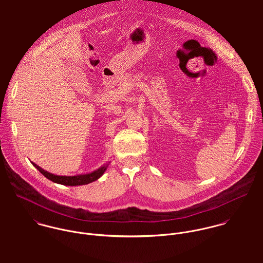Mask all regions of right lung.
<instances>
[{"label":"right lung","mask_w":263,"mask_h":263,"mask_svg":"<svg viewBox=\"0 0 263 263\" xmlns=\"http://www.w3.org/2000/svg\"><path fill=\"white\" fill-rule=\"evenodd\" d=\"M31 163L43 176H45L47 179L51 180L52 182L58 183V184H62V185H68V186H78V185L89 184V183L99 179L104 174V172L106 171V169H107V167H108L110 162L104 164L100 168H98L95 171H92L90 173L79 174V175H74V176L55 175V174H52V173H50L48 171H45L44 169L39 167L35 163H33V162H31Z\"/></svg>","instance_id":"add662e5"}]
</instances>
